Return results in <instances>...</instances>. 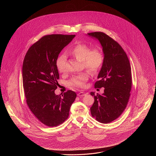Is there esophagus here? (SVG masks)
<instances>
[{"mask_svg":"<svg viewBox=\"0 0 156 156\" xmlns=\"http://www.w3.org/2000/svg\"><path fill=\"white\" fill-rule=\"evenodd\" d=\"M77 95H78V97H83V96H85V92H79V93L77 94Z\"/></svg>","mask_w":156,"mask_h":156,"instance_id":"obj_1","label":"esophagus"}]
</instances>
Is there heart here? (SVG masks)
<instances>
[{
  "instance_id": "heart-1",
  "label": "heart",
  "mask_w": 156,
  "mask_h": 156,
  "mask_svg": "<svg viewBox=\"0 0 156 156\" xmlns=\"http://www.w3.org/2000/svg\"><path fill=\"white\" fill-rule=\"evenodd\" d=\"M68 54L81 61L84 68L90 74H95L99 71L104 62V55L100 49L94 48L90 49L88 45L77 44L72 47L68 51ZM66 57L64 55H60L56 62L58 70L61 73L66 71L65 66ZM89 79V75L83 73L73 76L69 81V85L76 87L83 88Z\"/></svg>"
}]
</instances>
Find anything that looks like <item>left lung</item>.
I'll use <instances>...</instances> for the list:
<instances>
[{
	"label": "left lung",
	"mask_w": 156,
	"mask_h": 156,
	"mask_svg": "<svg viewBox=\"0 0 156 156\" xmlns=\"http://www.w3.org/2000/svg\"><path fill=\"white\" fill-rule=\"evenodd\" d=\"M99 40L102 47L104 62L95 88L104 87L102 95L95 94L90 108L93 118L102 123L117 119L126 108L132 88V73L127 54L118 42L102 32L88 33Z\"/></svg>",
	"instance_id": "1"
}]
</instances>
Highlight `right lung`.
Returning <instances> with one entry per match:
<instances>
[{
	"instance_id": "add662e5",
	"label": "right lung",
	"mask_w": 156,
	"mask_h": 156,
	"mask_svg": "<svg viewBox=\"0 0 156 156\" xmlns=\"http://www.w3.org/2000/svg\"><path fill=\"white\" fill-rule=\"evenodd\" d=\"M75 35L51 34L41 37L26 53L22 67L23 85L31 112L48 127L58 126L68 118L76 93L68 90L55 94L59 73L56 65L58 55Z\"/></svg>"
}]
</instances>
